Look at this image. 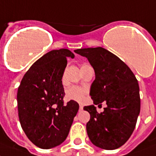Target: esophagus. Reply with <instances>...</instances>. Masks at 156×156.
I'll return each mask as SVG.
<instances>
[{"label": "esophagus", "instance_id": "esophagus-1", "mask_svg": "<svg viewBox=\"0 0 156 156\" xmlns=\"http://www.w3.org/2000/svg\"><path fill=\"white\" fill-rule=\"evenodd\" d=\"M83 109V106H82V105H80V106H79V110H82Z\"/></svg>", "mask_w": 156, "mask_h": 156}]
</instances>
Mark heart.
Masks as SVG:
<instances>
[{"label":"heart","instance_id":"heart-1","mask_svg":"<svg viewBox=\"0 0 156 156\" xmlns=\"http://www.w3.org/2000/svg\"><path fill=\"white\" fill-rule=\"evenodd\" d=\"M87 94V90L84 88H80L78 86H71L66 90V97L70 100L82 101L84 100L85 96Z\"/></svg>","mask_w":156,"mask_h":156}]
</instances>
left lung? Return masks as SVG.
Returning <instances> with one entry per match:
<instances>
[{
  "label": "left lung",
  "instance_id": "8db88e82",
  "mask_svg": "<svg viewBox=\"0 0 156 156\" xmlns=\"http://www.w3.org/2000/svg\"><path fill=\"white\" fill-rule=\"evenodd\" d=\"M74 52L87 58L95 72L90 93L94 104L105 101L107 105L101 113L94 105L83 108L90 114L86 124L89 138L100 148H118L130 138L140 114L138 81L122 60L105 48H81Z\"/></svg>",
  "mask_w": 156,
  "mask_h": 156
}]
</instances>
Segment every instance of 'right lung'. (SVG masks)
Here are the masks:
<instances>
[{
    "label": "right lung",
    "instance_id": "1",
    "mask_svg": "<svg viewBox=\"0 0 156 156\" xmlns=\"http://www.w3.org/2000/svg\"><path fill=\"white\" fill-rule=\"evenodd\" d=\"M69 57L74 55L64 48L48 52L26 72L18 88L20 122L40 148H52L66 140L79 108L74 101L63 102L62 78Z\"/></svg>",
    "mask_w": 156,
    "mask_h": 156
}]
</instances>
